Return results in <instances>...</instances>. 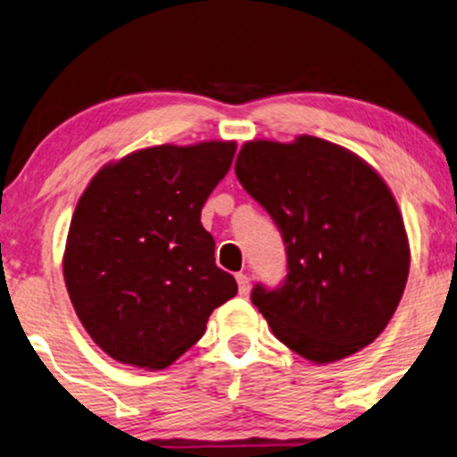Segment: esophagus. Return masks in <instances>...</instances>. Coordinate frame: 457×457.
<instances>
[{
  "instance_id": "34e87169",
  "label": "esophagus",
  "mask_w": 457,
  "mask_h": 457,
  "mask_svg": "<svg viewBox=\"0 0 457 457\" xmlns=\"http://www.w3.org/2000/svg\"><path fill=\"white\" fill-rule=\"evenodd\" d=\"M237 286H239V295L241 296L250 295V278H247L245 273H239L237 275Z\"/></svg>"
}]
</instances>
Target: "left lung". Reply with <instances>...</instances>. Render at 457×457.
<instances>
[{
  "label": "left lung",
  "mask_w": 457,
  "mask_h": 457,
  "mask_svg": "<svg viewBox=\"0 0 457 457\" xmlns=\"http://www.w3.org/2000/svg\"><path fill=\"white\" fill-rule=\"evenodd\" d=\"M235 173L278 224L288 275L252 290L273 335L315 364L370 345L401 303L409 278L403 213L369 162L313 135L241 145Z\"/></svg>",
  "instance_id": "obj_1"
}]
</instances>
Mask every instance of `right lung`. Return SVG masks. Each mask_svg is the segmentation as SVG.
I'll return each instance as SVG.
<instances>
[{
  "label": "right lung",
  "mask_w": 457,
  "mask_h": 457,
  "mask_svg": "<svg viewBox=\"0 0 457 457\" xmlns=\"http://www.w3.org/2000/svg\"><path fill=\"white\" fill-rule=\"evenodd\" d=\"M235 150V142L152 145L88 182L67 233L63 278L76 315L110 358L165 369L237 295L201 224Z\"/></svg>",
  "instance_id": "1"
}]
</instances>
